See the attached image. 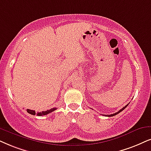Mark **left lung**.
Masks as SVG:
<instances>
[{
	"instance_id": "left-lung-1",
	"label": "left lung",
	"mask_w": 151,
	"mask_h": 151,
	"mask_svg": "<svg viewBox=\"0 0 151 151\" xmlns=\"http://www.w3.org/2000/svg\"><path fill=\"white\" fill-rule=\"evenodd\" d=\"M128 104H129V103H128V104H127V105H126V106H124V107H123V108H122L121 110H119V111H118V112H116V113H115V114H110V115H105V116H109V117H111V116H116V114H119V113H120V112H121V111H123V110H124V109H125L127 107V105H128Z\"/></svg>"
}]
</instances>
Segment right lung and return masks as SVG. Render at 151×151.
Masks as SVG:
<instances>
[{
  "instance_id": "right-lung-1",
  "label": "right lung",
  "mask_w": 151,
  "mask_h": 151,
  "mask_svg": "<svg viewBox=\"0 0 151 151\" xmlns=\"http://www.w3.org/2000/svg\"><path fill=\"white\" fill-rule=\"evenodd\" d=\"M56 109V108H52L51 109L49 110H47V111H42V112H38V113H35V111L34 110H30V109H27V112L28 113H29L30 114H32V115H35V114H37V116H45L47 115V114H50L51 112L53 111H55Z\"/></svg>"
}]
</instances>
